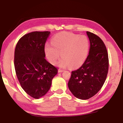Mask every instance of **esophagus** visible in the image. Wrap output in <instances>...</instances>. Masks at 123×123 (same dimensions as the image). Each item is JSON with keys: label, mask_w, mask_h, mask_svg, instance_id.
I'll return each instance as SVG.
<instances>
[{"label": "esophagus", "mask_w": 123, "mask_h": 123, "mask_svg": "<svg viewBox=\"0 0 123 123\" xmlns=\"http://www.w3.org/2000/svg\"><path fill=\"white\" fill-rule=\"evenodd\" d=\"M64 71V70H63V69H58V72H63Z\"/></svg>", "instance_id": "esophagus-1"}]
</instances>
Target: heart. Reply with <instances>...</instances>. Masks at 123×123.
I'll use <instances>...</instances> for the list:
<instances>
[{
    "mask_svg": "<svg viewBox=\"0 0 123 123\" xmlns=\"http://www.w3.org/2000/svg\"><path fill=\"white\" fill-rule=\"evenodd\" d=\"M89 46L90 42L86 36L63 32L52 38L51 43L45 45L44 51L47 59L53 64L56 63L61 53L59 67L77 68L81 66L86 59Z\"/></svg>",
    "mask_w": 123,
    "mask_h": 123,
    "instance_id": "1",
    "label": "heart"
}]
</instances>
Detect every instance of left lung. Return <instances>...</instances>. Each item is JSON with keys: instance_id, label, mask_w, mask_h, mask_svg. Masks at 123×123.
<instances>
[{"instance_id": "obj_1", "label": "left lung", "mask_w": 123, "mask_h": 123, "mask_svg": "<svg viewBox=\"0 0 123 123\" xmlns=\"http://www.w3.org/2000/svg\"><path fill=\"white\" fill-rule=\"evenodd\" d=\"M90 41L89 54L78 69L72 72L68 85L77 98L87 100L102 88L109 70L107 50L103 41L96 35L87 31Z\"/></svg>"}]
</instances>
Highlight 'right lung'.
<instances>
[{"label": "right lung", "instance_id": "obj_1", "mask_svg": "<svg viewBox=\"0 0 123 123\" xmlns=\"http://www.w3.org/2000/svg\"><path fill=\"white\" fill-rule=\"evenodd\" d=\"M49 31L27 33L18 40L14 64L17 78L23 90L34 98L46 94L58 69L45 59L44 47Z\"/></svg>", "mask_w": 123, "mask_h": 123}]
</instances>
